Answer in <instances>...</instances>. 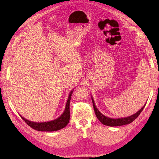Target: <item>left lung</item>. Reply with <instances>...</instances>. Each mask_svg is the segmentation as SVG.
<instances>
[{"label":"left lung","instance_id":"8db88e82","mask_svg":"<svg viewBox=\"0 0 159 159\" xmlns=\"http://www.w3.org/2000/svg\"><path fill=\"white\" fill-rule=\"evenodd\" d=\"M92 100L93 102V109H94V111H95V114L97 118L99 120V121L101 123H102L104 125H106V126H123V125L130 124L139 116L140 113H141V111H143L145 106H146V104H145V105L141 108L139 111H137L136 113L130 116H128L127 117H123V118H118V119H113V118H110V117L104 116V115L98 111V109L96 108L95 105V102H94L93 99L92 98Z\"/></svg>","mask_w":159,"mask_h":159}]
</instances>
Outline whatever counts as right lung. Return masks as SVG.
I'll return each mask as SVG.
<instances>
[{
    "instance_id": "add662e5",
    "label": "right lung",
    "mask_w": 159,
    "mask_h": 159,
    "mask_svg": "<svg viewBox=\"0 0 159 159\" xmlns=\"http://www.w3.org/2000/svg\"><path fill=\"white\" fill-rule=\"evenodd\" d=\"M72 91L69 94L68 98H67L66 109L63 114L57 118L55 120L50 121H46V122H33L28 120H26L23 117H21L22 120L27 124L30 127H31L33 129L38 131H46V132H51L59 130L61 128H63L67 126V124L69 123L70 113V102L72 94Z\"/></svg>"
}]
</instances>
